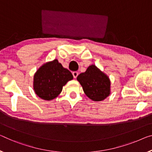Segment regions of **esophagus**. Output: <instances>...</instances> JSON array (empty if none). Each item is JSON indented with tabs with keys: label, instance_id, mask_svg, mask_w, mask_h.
I'll use <instances>...</instances> for the list:
<instances>
[{
	"label": "esophagus",
	"instance_id": "34e87169",
	"mask_svg": "<svg viewBox=\"0 0 152 152\" xmlns=\"http://www.w3.org/2000/svg\"><path fill=\"white\" fill-rule=\"evenodd\" d=\"M78 75H79L78 72H77V71H74L73 73V75L74 78H77V77L78 76Z\"/></svg>",
	"mask_w": 152,
	"mask_h": 152
}]
</instances>
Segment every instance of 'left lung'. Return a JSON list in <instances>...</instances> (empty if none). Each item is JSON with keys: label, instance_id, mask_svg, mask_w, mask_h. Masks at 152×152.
I'll list each match as a JSON object with an SVG mask.
<instances>
[{"label": "left lung", "instance_id": "obj_1", "mask_svg": "<svg viewBox=\"0 0 152 152\" xmlns=\"http://www.w3.org/2000/svg\"><path fill=\"white\" fill-rule=\"evenodd\" d=\"M77 79L86 95L94 101H101L110 94V80L95 65H91Z\"/></svg>", "mask_w": 152, "mask_h": 152}]
</instances>
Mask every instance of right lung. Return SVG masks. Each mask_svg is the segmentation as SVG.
<instances>
[{
  "mask_svg": "<svg viewBox=\"0 0 152 152\" xmlns=\"http://www.w3.org/2000/svg\"><path fill=\"white\" fill-rule=\"evenodd\" d=\"M73 79L71 72L64 68L58 60H54L37 70L34 76V90L41 99L52 100L60 94L63 86Z\"/></svg>",
  "mask_w": 152,
  "mask_h": 152,
  "instance_id": "obj_1",
  "label": "right lung"
}]
</instances>
